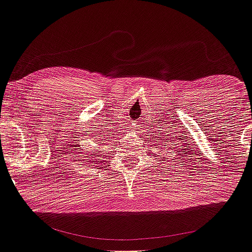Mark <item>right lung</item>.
<instances>
[{"mask_svg":"<svg viewBox=\"0 0 252 252\" xmlns=\"http://www.w3.org/2000/svg\"><path fill=\"white\" fill-rule=\"evenodd\" d=\"M94 156H96V155H94ZM91 158H93V156H91ZM86 158H88V156H86ZM86 162H88V161H86Z\"/></svg>","mask_w":252,"mask_h":252,"instance_id":"obj_1","label":"right lung"}]
</instances>
